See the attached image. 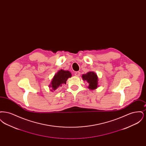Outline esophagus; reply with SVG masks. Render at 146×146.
Segmentation results:
<instances>
[{
    "mask_svg": "<svg viewBox=\"0 0 146 146\" xmlns=\"http://www.w3.org/2000/svg\"><path fill=\"white\" fill-rule=\"evenodd\" d=\"M80 72H78V71L74 73V75L76 76H80Z\"/></svg>",
    "mask_w": 146,
    "mask_h": 146,
    "instance_id": "obj_1",
    "label": "esophagus"
}]
</instances>
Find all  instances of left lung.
Returning a JSON list of instances; mask_svg holds the SVG:
<instances>
[{
    "label": "left lung",
    "mask_w": 146,
    "mask_h": 146,
    "mask_svg": "<svg viewBox=\"0 0 146 146\" xmlns=\"http://www.w3.org/2000/svg\"><path fill=\"white\" fill-rule=\"evenodd\" d=\"M83 80L89 83L88 88L90 90L96 89L98 87V76L94 72H89L83 74Z\"/></svg>",
    "instance_id": "8db88e82"
}]
</instances>
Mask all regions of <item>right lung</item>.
<instances>
[{
	"label": "right lung",
	"instance_id": "obj_1",
	"mask_svg": "<svg viewBox=\"0 0 146 146\" xmlns=\"http://www.w3.org/2000/svg\"><path fill=\"white\" fill-rule=\"evenodd\" d=\"M71 76L72 74L70 71L62 70H59L52 78L49 88L51 87L53 90H55L59 86H61L62 84H66L68 78Z\"/></svg>",
	"mask_w": 146,
	"mask_h": 146
}]
</instances>
